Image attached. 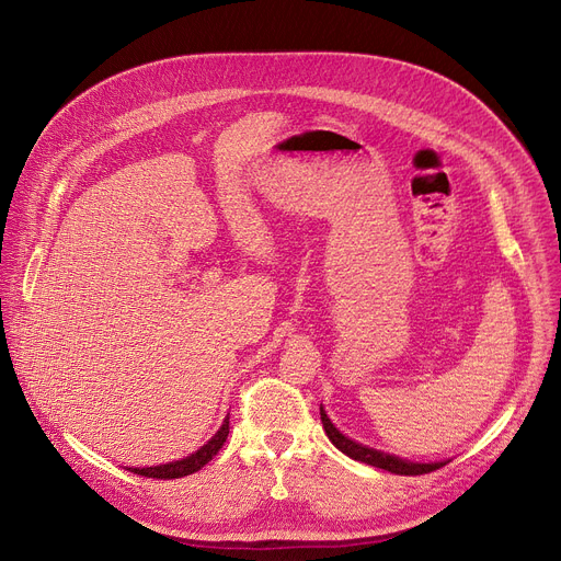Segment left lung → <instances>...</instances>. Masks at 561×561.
Here are the masks:
<instances>
[{
    "mask_svg": "<svg viewBox=\"0 0 561 561\" xmlns=\"http://www.w3.org/2000/svg\"><path fill=\"white\" fill-rule=\"evenodd\" d=\"M320 421H322V427H325V434L328 438L332 440V444L347 457H352L355 461H364V463H370L375 468H385L389 470V473H396V476H425V473H432V470L444 466V461L440 463H414V461H404L400 457H393V455H387V453H379V450H373V448H366L362 444H355V440L343 436L334 425L332 421L328 419L325 409L320 407Z\"/></svg>",
    "mask_w": 561,
    "mask_h": 561,
    "instance_id": "8db88e82",
    "label": "left lung"
}]
</instances>
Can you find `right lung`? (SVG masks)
Here are the masks:
<instances>
[{
    "mask_svg": "<svg viewBox=\"0 0 561 561\" xmlns=\"http://www.w3.org/2000/svg\"><path fill=\"white\" fill-rule=\"evenodd\" d=\"M227 434H229V419H225L222 427L218 430V434L209 440V444L202 446L197 453H193L191 457L182 459V461H172V463H163V466H150V468H127L131 470V473L136 476H142V478H157V480H174V478H184V476H191L195 473V470H199L204 463H209L218 450L222 448V444L227 440Z\"/></svg>",
    "mask_w": 561,
    "mask_h": 561,
    "instance_id": "obj_1",
    "label": "right lung"
}]
</instances>
